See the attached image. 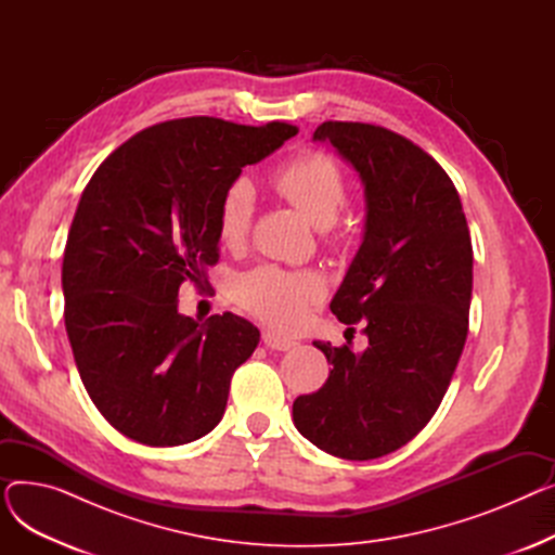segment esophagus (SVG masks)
I'll return each instance as SVG.
<instances>
[{
    "label": "esophagus",
    "instance_id": "obj_1",
    "mask_svg": "<svg viewBox=\"0 0 555 555\" xmlns=\"http://www.w3.org/2000/svg\"><path fill=\"white\" fill-rule=\"evenodd\" d=\"M262 341H266L268 348H272V351H289V348H295L297 341L289 339V337H283L274 331H266L262 333Z\"/></svg>",
    "mask_w": 555,
    "mask_h": 555
}]
</instances>
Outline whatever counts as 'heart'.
<instances>
[{
    "instance_id": "b5f03b06",
    "label": "heart",
    "mask_w": 555,
    "mask_h": 555,
    "mask_svg": "<svg viewBox=\"0 0 555 555\" xmlns=\"http://www.w3.org/2000/svg\"><path fill=\"white\" fill-rule=\"evenodd\" d=\"M272 184L314 227H331L346 202V182L335 159L324 153H304L281 166ZM254 189L236 180L222 193L216 216V231L222 245L241 247L251 229ZM324 293L322 279L312 272H287L281 268H258L238 283L241 304L262 322L279 328L301 324L306 310Z\"/></svg>"
}]
</instances>
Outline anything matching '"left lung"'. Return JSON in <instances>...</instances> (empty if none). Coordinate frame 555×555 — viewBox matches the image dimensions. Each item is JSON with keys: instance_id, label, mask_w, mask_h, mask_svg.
<instances>
[{"instance_id": "8db88e82", "label": "left lung", "mask_w": 555, "mask_h": 555, "mask_svg": "<svg viewBox=\"0 0 555 555\" xmlns=\"http://www.w3.org/2000/svg\"><path fill=\"white\" fill-rule=\"evenodd\" d=\"M312 141H328L364 186V238L331 310L344 324L364 319L369 346L312 341L333 369L293 418L319 450L369 461L410 443L439 410L468 337L473 243L448 172L410 139L326 121Z\"/></svg>"}]
</instances>
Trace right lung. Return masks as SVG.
Wrapping results in <instances>:
<instances>
[{"label":"right lung","mask_w":555,"mask_h":555,"mask_svg":"<svg viewBox=\"0 0 555 555\" xmlns=\"http://www.w3.org/2000/svg\"><path fill=\"white\" fill-rule=\"evenodd\" d=\"M295 134L175 119L137 132L85 186L63 258L65 328L87 393L128 439L184 446L220 423L260 333L231 312L180 314V285L207 287L222 193Z\"/></svg>","instance_id":"add662e5"}]
</instances>
